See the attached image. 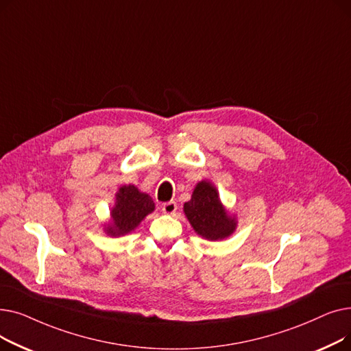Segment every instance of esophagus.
<instances>
[{
	"instance_id": "1",
	"label": "esophagus",
	"mask_w": 351,
	"mask_h": 351,
	"mask_svg": "<svg viewBox=\"0 0 351 351\" xmlns=\"http://www.w3.org/2000/svg\"><path fill=\"white\" fill-rule=\"evenodd\" d=\"M162 210L166 215H173L178 210V204H176V202H173V200L166 202V204H163V206H162Z\"/></svg>"
}]
</instances>
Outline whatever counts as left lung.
I'll return each mask as SVG.
<instances>
[{
	"instance_id": "8db88e82",
	"label": "left lung",
	"mask_w": 351,
	"mask_h": 351,
	"mask_svg": "<svg viewBox=\"0 0 351 351\" xmlns=\"http://www.w3.org/2000/svg\"><path fill=\"white\" fill-rule=\"evenodd\" d=\"M186 217L195 232L209 241L225 239L236 228L232 219L219 200L217 191L209 182H200L193 191L192 199L183 206Z\"/></svg>"
}]
</instances>
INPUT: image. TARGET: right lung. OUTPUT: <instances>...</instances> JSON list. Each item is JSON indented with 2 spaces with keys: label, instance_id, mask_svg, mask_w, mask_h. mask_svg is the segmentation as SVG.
Listing matches in <instances>:
<instances>
[{
  "label": "right lung",
  "instance_id": "right-lung-1",
  "mask_svg": "<svg viewBox=\"0 0 351 351\" xmlns=\"http://www.w3.org/2000/svg\"><path fill=\"white\" fill-rule=\"evenodd\" d=\"M155 204L149 195L139 192L134 185L122 186L117 193L115 208L110 210L112 223L108 225V234L119 236L134 230L141 220L154 212Z\"/></svg>",
  "mask_w": 351,
  "mask_h": 351
}]
</instances>
